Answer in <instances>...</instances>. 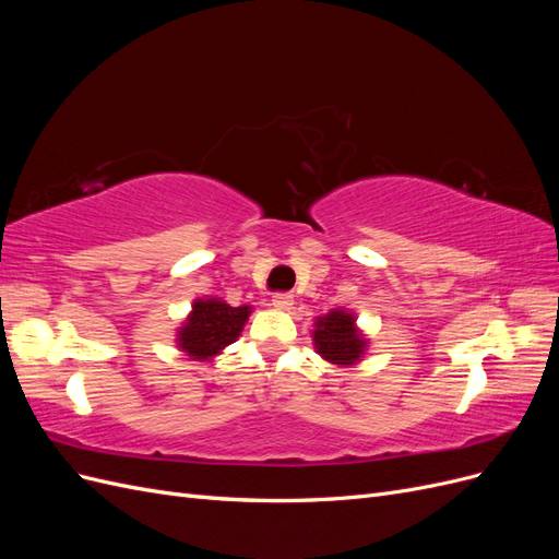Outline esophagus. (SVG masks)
I'll return each mask as SVG.
<instances>
[{
	"label": "esophagus",
	"mask_w": 559,
	"mask_h": 559,
	"mask_svg": "<svg viewBox=\"0 0 559 559\" xmlns=\"http://www.w3.org/2000/svg\"><path fill=\"white\" fill-rule=\"evenodd\" d=\"M273 306H275L277 310H292V306H294V296H292V294H286V292H280V294H275V296H273Z\"/></svg>",
	"instance_id": "1"
}]
</instances>
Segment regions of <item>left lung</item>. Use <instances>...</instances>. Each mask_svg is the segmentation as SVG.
Returning a JSON list of instances; mask_svg holds the SVG:
<instances>
[{"instance_id":"obj_1","label":"left lung","mask_w":559,"mask_h":559,"mask_svg":"<svg viewBox=\"0 0 559 559\" xmlns=\"http://www.w3.org/2000/svg\"><path fill=\"white\" fill-rule=\"evenodd\" d=\"M354 314L345 310H331L326 317H317L312 341L317 352L331 364L354 366L366 349V337L354 324Z\"/></svg>"}]
</instances>
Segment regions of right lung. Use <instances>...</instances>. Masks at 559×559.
I'll return each instance as SVG.
<instances>
[{
    "label": "right lung",
    "mask_w": 559,
    "mask_h": 559,
    "mask_svg": "<svg viewBox=\"0 0 559 559\" xmlns=\"http://www.w3.org/2000/svg\"><path fill=\"white\" fill-rule=\"evenodd\" d=\"M249 312V306L230 308L218 298H198L193 302V312L177 333V343L191 359L207 361L226 345L235 343V337L245 329Z\"/></svg>",
    "instance_id": "add662e5"
}]
</instances>
